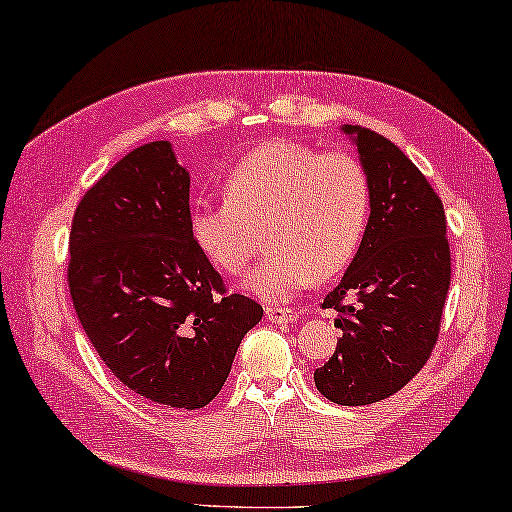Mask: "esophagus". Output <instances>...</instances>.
Here are the masks:
<instances>
[{
    "label": "esophagus",
    "mask_w": 512,
    "mask_h": 512,
    "mask_svg": "<svg viewBox=\"0 0 512 512\" xmlns=\"http://www.w3.org/2000/svg\"><path fill=\"white\" fill-rule=\"evenodd\" d=\"M265 316H267V320L277 322V325H288V322H295L297 318H300V313L293 309H283V306H267Z\"/></svg>",
    "instance_id": "34e87169"
}]
</instances>
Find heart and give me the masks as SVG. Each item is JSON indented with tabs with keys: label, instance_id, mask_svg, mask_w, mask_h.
<instances>
[{
	"label": "heart",
	"instance_id": "b5f03b06",
	"mask_svg": "<svg viewBox=\"0 0 512 512\" xmlns=\"http://www.w3.org/2000/svg\"><path fill=\"white\" fill-rule=\"evenodd\" d=\"M224 190L222 203H192L194 245L217 270L238 274L265 231L272 251L242 277V288L267 302H283L313 279L343 272L371 210V185L359 160L320 155L293 141H270L242 157Z\"/></svg>",
	"mask_w": 512,
	"mask_h": 512
}]
</instances>
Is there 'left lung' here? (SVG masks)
<instances>
[{
    "instance_id": "left-lung-1",
    "label": "left lung",
    "mask_w": 512,
    "mask_h": 512,
    "mask_svg": "<svg viewBox=\"0 0 512 512\" xmlns=\"http://www.w3.org/2000/svg\"><path fill=\"white\" fill-rule=\"evenodd\" d=\"M371 185V215L355 258L322 306L336 309V352L313 380L336 405L393 396L426 364L451 283L442 199L396 144L341 125ZM355 294V305H343Z\"/></svg>"
}]
</instances>
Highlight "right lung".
<instances>
[{"label":"right lung","instance_id":"add662e5","mask_svg":"<svg viewBox=\"0 0 512 512\" xmlns=\"http://www.w3.org/2000/svg\"><path fill=\"white\" fill-rule=\"evenodd\" d=\"M68 247L75 313L109 371L153 403L206 407L263 309L226 295L194 245L171 141L135 148L84 194Z\"/></svg>","mask_w":512,"mask_h":512}]
</instances>
